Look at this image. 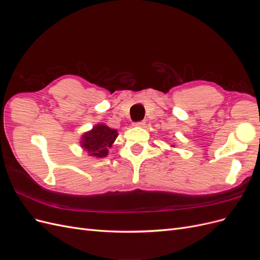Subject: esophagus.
<instances>
[{"mask_svg":"<svg viewBox=\"0 0 260 260\" xmlns=\"http://www.w3.org/2000/svg\"><path fill=\"white\" fill-rule=\"evenodd\" d=\"M145 124V121L142 120V121H139V122H136L135 125H137V127H143V125Z\"/></svg>","mask_w":260,"mask_h":260,"instance_id":"esophagus-1","label":"esophagus"}]
</instances>
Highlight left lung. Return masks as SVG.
<instances>
[{
	"label": "left lung",
	"instance_id": "left-lung-1",
	"mask_svg": "<svg viewBox=\"0 0 260 260\" xmlns=\"http://www.w3.org/2000/svg\"><path fill=\"white\" fill-rule=\"evenodd\" d=\"M171 147H175V145H171Z\"/></svg>",
	"mask_w": 260,
	"mask_h": 260
}]
</instances>
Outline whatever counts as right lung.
<instances>
[{
  "instance_id": "right-lung-1",
  "label": "right lung",
  "mask_w": 260,
  "mask_h": 260,
  "mask_svg": "<svg viewBox=\"0 0 260 260\" xmlns=\"http://www.w3.org/2000/svg\"><path fill=\"white\" fill-rule=\"evenodd\" d=\"M117 137L116 129L109 128L104 123H98L81 136L80 146L89 156L103 158L108 155V148L113 146Z\"/></svg>"
}]
</instances>
